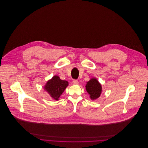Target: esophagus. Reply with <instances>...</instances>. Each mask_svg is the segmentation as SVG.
<instances>
[{
    "label": "esophagus",
    "mask_w": 148,
    "mask_h": 148,
    "mask_svg": "<svg viewBox=\"0 0 148 148\" xmlns=\"http://www.w3.org/2000/svg\"><path fill=\"white\" fill-rule=\"evenodd\" d=\"M73 84L74 85H77L79 84V82L77 81V80H74L73 81Z\"/></svg>",
    "instance_id": "obj_1"
}]
</instances>
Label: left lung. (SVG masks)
Wrapping results in <instances>:
<instances>
[{"mask_svg": "<svg viewBox=\"0 0 148 148\" xmlns=\"http://www.w3.org/2000/svg\"><path fill=\"white\" fill-rule=\"evenodd\" d=\"M85 89L89 94L90 99L95 100L100 97L102 92V86L97 78L92 77L86 82Z\"/></svg>", "mask_w": 148, "mask_h": 148, "instance_id": "1", "label": "left lung"}]
</instances>
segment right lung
I'll return each mask as SVG.
<instances>
[{"instance_id": "1", "label": "right lung", "mask_w": 148, "mask_h": 148, "mask_svg": "<svg viewBox=\"0 0 148 148\" xmlns=\"http://www.w3.org/2000/svg\"><path fill=\"white\" fill-rule=\"evenodd\" d=\"M68 85L67 81L60 79L58 75H54L47 81L44 86V89L51 98L58 101Z\"/></svg>"}]
</instances>
